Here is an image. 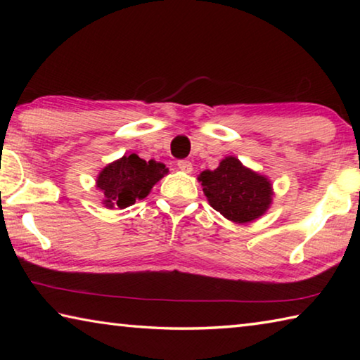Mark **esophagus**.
I'll list each match as a JSON object with an SVG mask.
<instances>
[{
    "instance_id": "obj_1",
    "label": "esophagus",
    "mask_w": 360,
    "mask_h": 360,
    "mask_svg": "<svg viewBox=\"0 0 360 360\" xmlns=\"http://www.w3.org/2000/svg\"><path fill=\"white\" fill-rule=\"evenodd\" d=\"M178 168L182 169L184 173H191L192 172V163L188 160H179L178 162Z\"/></svg>"
}]
</instances>
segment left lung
Instances as JSON below:
<instances>
[{
  "label": "left lung",
  "instance_id": "obj_1",
  "mask_svg": "<svg viewBox=\"0 0 360 360\" xmlns=\"http://www.w3.org/2000/svg\"><path fill=\"white\" fill-rule=\"evenodd\" d=\"M198 181L210 205L231 222H252L271 205V182L246 168L236 157H225L212 172L205 169Z\"/></svg>",
  "mask_w": 360,
  "mask_h": 360
}]
</instances>
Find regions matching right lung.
Here are the masks:
<instances>
[{"instance_id": "obj_1", "label": "right lung", "mask_w": 360, "mask_h": 360, "mask_svg": "<svg viewBox=\"0 0 360 360\" xmlns=\"http://www.w3.org/2000/svg\"><path fill=\"white\" fill-rule=\"evenodd\" d=\"M167 173L168 168L163 163L146 162L136 154H130L103 168L96 178V187L105 195L103 205L106 208L119 206L124 210L148 197L150 188Z\"/></svg>"}]
</instances>
